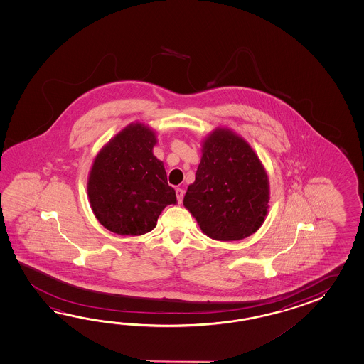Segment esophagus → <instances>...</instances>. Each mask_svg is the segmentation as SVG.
Listing matches in <instances>:
<instances>
[{"label": "esophagus", "mask_w": 364, "mask_h": 364, "mask_svg": "<svg viewBox=\"0 0 364 364\" xmlns=\"http://www.w3.org/2000/svg\"><path fill=\"white\" fill-rule=\"evenodd\" d=\"M176 193H177V200H178L179 204L182 203L183 200V195H185V190L183 188H177L176 190Z\"/></svg>", "instance_id": "esophagus-1"}]
</instances>
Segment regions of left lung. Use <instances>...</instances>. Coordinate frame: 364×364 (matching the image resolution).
<instances>
[{"label": "left lung", "mask_w": 364, "mask_h": 364, "mask_svg": "<svg viewBox=\"0 0 364 364\" xmlns=\"http://www.w3.org/2000/svg\"><path fill=\"white\" fill-rule=\"evenodd\" d=\"M201 154L183 205L209 238H247L268 213L269 182L263 164L247 141L229 129L209 134Z\"/></svg>", "instance_id": "left-lung-1"}]
</instances>
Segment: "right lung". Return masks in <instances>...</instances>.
<instances>
[{
    "instance_id": "1",
    "label": "right lung",
    "mask_w": 364,
    "mask_h": 364,
    "mask_svg": "<svg viewBox=\"0 0 364 364\" xmlns=\"http://www.w3.org/2000/svg\"><path fill=\"white\" fill-rule=\"evenodd\" d=\"M156 143L155 132L136 122L118 132L95 157L87 193L95 216L110 232L146 234L163 209L176 204L163 161L152 152Z\"/></svg>"
}]
</instances>
